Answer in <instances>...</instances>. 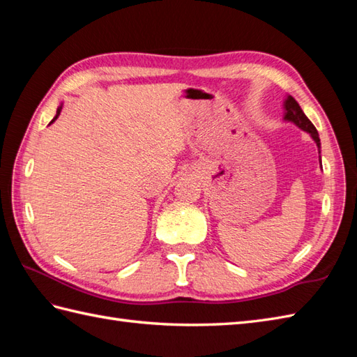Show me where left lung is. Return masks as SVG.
Returning <instances> with one entry per match:
<instances>
[{
    "instance_id": "left-lung-1",
    "label": "left lung",
    "mask_w": 357,
    "mask_h": 357,
    "mask_svg": "<svg viewBox=\"0 0 357 357\" xmlns=\"http://www.w3.org/2000/svg\"><path fill=\"white\" fill-rule=\"evenodd\" d=\"M284 109H285V113H284V119L285 121H291V123H294L296 126H298L299 128H302L304 132H308L310 136L314 139L317 149H321V139H319V133H317L316 127L312 124V121H310L305 113L302 112L301 105L296 102V100L293 96H287V100L284 102Z\"/></svg>"
}]
</instances>
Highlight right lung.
<instances>
[{
	"mask_svg": "<svg viewBox=\"0 0 357 357\" xmlns=\"http://www.w3.org/2000/svg\"><path fill=\"white\" fill-rule=\"evenodd\" d=\"M59 113H61V107H58V110H56V116H55V118H53V119H52V123H53V121H55V119H56V118H58V116H59ZM52 123H50V124H52Z\"/></svg>",
	"mask_w": 357,
	"mask_h": 357,
	"instance_id": "1",
	"label": "right lung"
}]
</instances>
